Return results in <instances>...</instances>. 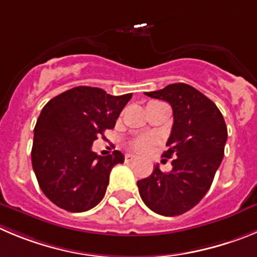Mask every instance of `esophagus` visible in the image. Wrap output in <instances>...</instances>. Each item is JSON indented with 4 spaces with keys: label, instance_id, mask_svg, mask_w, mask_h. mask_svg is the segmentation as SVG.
I'll list each match as a JSON object with an SVG mask.
<instances>
[{
    "label": "esophagus",
    "instance_id": "obj_1",
    "mask_svg": "<svg viewBox=\"0 0 257 257\" xmlns=\"http://www.w3.org/2000/svg\"><path fill=\"white\" fill-rule=\"evenodd\" d=\"M136 157L134 154H126L124 155V162H133L135 161Z\"/></svg>",
    "mask_w": 257,
    "mask_h": 257
}]
</instances>
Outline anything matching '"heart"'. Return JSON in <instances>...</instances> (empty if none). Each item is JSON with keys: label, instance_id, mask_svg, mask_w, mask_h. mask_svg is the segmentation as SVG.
Returning <instances> with one entry per match:
<instances>
[{"label": "heart", "instance_id": "1", "mask_svg": "<svg viewBox=\"0 0 257 257\" xmlns=\"http://www.w3.org/2000/svg\"><path fill=\"white\" fill-rule=\"evenodd\" d=\"M152 103H159V102H152ZM155 143V139L152 136H139V138L134 139L131 141V147L138 152H147L150 147Z\"/></svg>", "mask_w": 257, "mask_h": 257}]
</instances>
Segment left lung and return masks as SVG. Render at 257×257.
Instances as JSON below:
<instances>
[{
	"instance_id": "1",
	"label": "left lung",
	"mask_w": 257,
	"mask_h": 257,
	"mask_svg": "<svg viewBox=\"0 0 257 257\" xmlns=\"http://www.w3.org/2000/svg\"><path fill=\"white\" fill-rule=\"evenodd\" d=\"M145 94L172 105L173 126L162 157L175 159L168 173L157 164L149 177L138 181L139 192L154 213L181 215L209 191L224 157L227 126L214 102L191 85L177 82Z\"/></svg>"
}]
</instances>
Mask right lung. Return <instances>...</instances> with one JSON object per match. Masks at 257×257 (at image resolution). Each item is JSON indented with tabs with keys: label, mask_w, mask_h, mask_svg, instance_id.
Masks as SVG:
<instances>
[{
	"label": "right lung",
	"mask_w": 257,
	"mask_h": 257,
	"mask_svg": "<svg viewBox=\"0 0 257 257\" xmlns=\"http://www.w3.org/2000/svg\"><path fill=\"white\" fill-rule=\"evenodd\" d=\"M131 96L76 86L43 107L34 127L32 164L39 187L58 208L81 213L102 201L110 171L124 157L118 150L102 157L91 145L114 127Z\"/></svg>",
	"instance_id": "1"
}]
</instances>
